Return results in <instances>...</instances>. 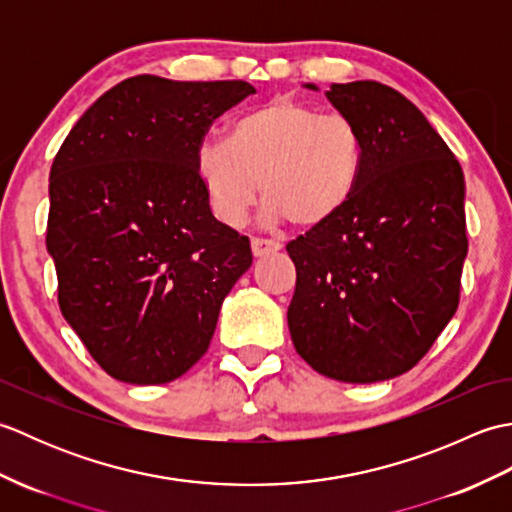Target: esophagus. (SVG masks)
Instances as JSON below:
<instances>
[{
	"label": "esophagus",
	"instance_id": "34e87169",
	"mask_svg": "<svg viewBox=\"0 0 512 512\" xmlns=\"http://www.w3.org/2000/svg\"><path fill=\"white\" fill-rule=\"evenodd\" d=\"M250 248H253V255H255V257H264V255L277 253V250H281V244L275 242V239L253 237V239H250Z\"/></svg>",
	"mask_w": 512,
	"mask_h": 512
}]
</instances>
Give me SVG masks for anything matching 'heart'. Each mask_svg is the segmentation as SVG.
<instances>
[{
    "instance_id": "b5f03b06",
    "label": "heart",
    "mask_w": 512,
    "mask_h": 512,
    "mask_svg": "<svg viewBox=\"0 0 512 512\" xmlns=\"http://www.w3.org/2000/svg\"><path fill=\"white\" fill-rule=\"evenodd\" d=\"M365 140L343 114L273 99L239 114L226 140H206L195 171L213 213L239 226L262 184L270 220L317 228L339 215L361 182Z\"/></svg>"
}]
</instances>
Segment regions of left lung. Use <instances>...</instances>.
<instances>
[{
	"label": "left lung",
	"mask_w": 512,
	"mask_h": 512,
	"mask_svg": "<svg viewBox=\"0 0 512 512\" xmlns=\"http://www.w3.org/2000/svg\"><path fill=\"white\" fill-rule=\"evenodd\" d=\"M325 94L361 129L365 162L345 209L286 246L297 268L288 328L319 374L378 383L409 372L458 310L464 173L389 85L332 83Z\"/></svg>",
	"instance_id": "1"
}]
</instances>
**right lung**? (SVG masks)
Wrapping results in <instances>:
<instances>
[{"label": "right lung", "instance_id": "right-lung-1", "mask_svg": "<svg viewBox=\"0 0 512 512\" xmlns=\"http://www.w3.org/2000/svg\"><path fill=\"white\" fill-rule=\"evenodd\" d=\"M246 81L138 74L85 112L50 169L46 246L61 314L107 374L180 378L209 350L224 297L253 264L215 220L195 156Z\"/></svg>", "mask_w": 512, "mask_h": 512}]
</instances>
